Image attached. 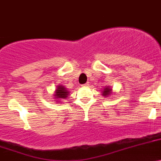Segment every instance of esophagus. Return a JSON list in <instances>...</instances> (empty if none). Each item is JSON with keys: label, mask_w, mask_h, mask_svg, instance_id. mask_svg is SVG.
<instances>
[{"label": "esophagus", "mask_w": 161, "mask_h": 161, "mask_svg": "<svg viewBox=\"0 0 161 161\" xmlns=\"http://www.w3.org/2000/svg\"><path fill=\"white\" fill-rule=\"evenodd\" d=\"M81 86H82V87H87V86H88V83H85V84H83Z\"/></svg>", "instance_id": "esophagus-1"}]
</instances>
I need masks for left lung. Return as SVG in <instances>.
<instances>
[{"label": "left lung", "instance_id": "1", "mask_svg": "<svg viewBox=\"0 0 161 161\" xmlns=\"http://www.w3.org/2000/svg\"><path fill=\"white\" fill-rule=\"evenodd\" d=\"M110 91H111V88H109V87H106V88L104 89V92H103V95H104V96H108V95L109 94Z\"/></svg>", "mask_w": 161, "mask_h": 161}]
</instances>
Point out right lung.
<instances>
[{
    "instance_id": "1",
    "label": "right lung",
    "mask_w": 161,
    "mask_h": 161,
    "mask_svg": "<svg viewBox=\"0 0 161 161\" xmlns=\"http://www.w3.org/2000/svg\"><path fill=\"white\" fill-rule=\"evenodd\" d=\"M55 92H56V95H55L57 96L55 98H66L68 96V93H69L68 91L63 85L58 86Z\"/></svg>"
}]
</instances>
